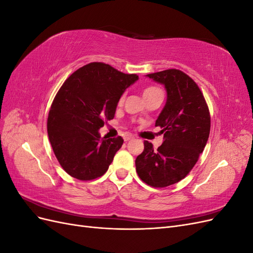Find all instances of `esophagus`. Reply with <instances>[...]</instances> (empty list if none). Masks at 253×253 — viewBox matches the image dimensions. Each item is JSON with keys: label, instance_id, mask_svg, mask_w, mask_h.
Listing matches in <instances>:
<instances>
[{"label": "esophagus", "instance_id": "34e87169", "mask_svg": "<svg viewBox=\"0 0 253 253\" xmlns=\"http://www.w3.org/2000/svg\"><path fill=\"white\" fill-rule=\"evenodd\" d=\"M133 138H134V136H133L132 134H129V133H126V134L124 135L125 141H128V140H131V139H133Z\"/></svg>", "mask_w": 253, "mask_h": 253}]
</instances>
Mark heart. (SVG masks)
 <instances>
[{"mask_svg":"<svg viewBox=\"0 0 253 253\" xmlns=\"http://www.w3.org/2000/svg\"><path fill=\"white\" fill-rule=\"evenodd\" d=\"M162 93V90H160L158 87H155V86H148V87H145L144 89H143V98L145 99V98H148V97H150V96H153V95H155V94H160ZM122 102H124V97H121V99L119 100V104H121Z\"/></svg>","mask_w":253,"mask_h":253,"instance_id":"heart-1","label":"heart"}]
</instances>
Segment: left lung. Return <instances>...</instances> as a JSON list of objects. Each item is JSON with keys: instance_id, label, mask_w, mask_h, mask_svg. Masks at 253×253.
I'll use <instances>...</instances> for the list:
<instances>
[{"instance_id": "obj_1", "label": "left lung", "mask_w": 253, "mask_h": 253, "mask_svg": "<svg viewBox=\"0 0 253 253\" xmlns=\"http://www.w3.org/2000/svg\"><path fill=\"white\" fill-rule=\"evenodd\" d=\"M145 76L167 90L166 104L155 122L165 140L157 150L143 142L136 171L149 186L163 188L185 178L195 166L209 138L210 114L200 87L185 73L167 70Z\"/></svg>"}]
</instances>
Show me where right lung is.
Here are the masks:
<instances>
[{
  "label": "right lung",
  "mask_w": 253,
  "mask_h": 253,
  "mask_svg": "<svg viewBox=\"0 0 253 253\" xmlns=\"http://www.w3.org/2000/svg\"><path fill=\"white\" fill-rule=\"evenodd\" d=\"M137 80L135 74L94 62L73 73L59 89L47 133L59 164L74 178L91 180L108 171L124 139L101 137L99 129L114 118L120 97Z\"/></svg>",
  "instance_id": "obj_1"
}]
</instances>
